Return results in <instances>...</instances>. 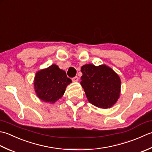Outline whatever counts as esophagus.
Here are the masks:
<instances>
[{
	"mask_svg": "<svg viewBox=\"0 0 152 152\" xmlns=\"http://www.w3.org/2000/svg\"><path fill=\"white\" fill-rule=\"evenodd\" d=\"M72 80L73 82H78L79 81V78L78 77H75L72 79Z\"/></svg>",
	"mask_w": 152,
	"mask_h": 152,
	"instance_id": "34e87169",
	"label": "esophagus"
}]
</instances>
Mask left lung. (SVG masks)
I'll return each instance as SVG.
<instances>
[{"mask_svg":"<svg viewBox=\"0 0 152 152\" xmlns=\"http://www.w3.org/2000/svg\"><path fill=\"white\" fill-rule=\"evenodd\" d=\"M80 72V85L90 103L102 109L110 108L116 103L120 96L121 81L110 67L106 64H85Z\"/></svg>","mask_w":152,"mask_h":152,"instance_id":"obj_1","label":"left lung"}]
</instances>
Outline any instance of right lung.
I'll return each instance as SVG.
<instances>
[{
	"mask_svg": "<svg viewBox=\"0 0 152 152\" xmlns=\"http://www.w3.org/2000/svg\"><path fill=\"white\" fill-rule=\"evenodd\" d=\"M72 80L65 71L56 64L37 72L34 78V88L40 100L54 104L63 96L66 88Z\"/></svg>",
	"mask_w": 152,
	"mask_h": 152,
	"instance_id": "right-lung-1",
	"label": "right lung"
}]
</instances>
